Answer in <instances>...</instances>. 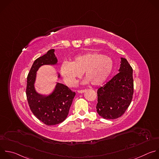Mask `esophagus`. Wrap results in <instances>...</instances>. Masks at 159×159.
Here are the masks:
<instances>
[{"mask_svg":"<svg viewBox=\"0 0 159 159\" xmlns=\"http://www.w3.org/2000/svg\"><path fill=\"white\" fill-rule=\"evenodd\" d=\"M85 91V90H78L77 92H78V93H84Z\"/></svg>","mask_w":159,"mask_h":159,"instance_id":"1","label":"esophagus"}]
</instances>
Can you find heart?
<instances>
[{
    "mask_svg": "<svg viewBox=\"0 0 159 159\" xmlns=\"http://www.w3.org/2000/svg\"><path fill=\"white\" fill-rule=\"evenodd\" d=\"M113 69L112 59L98 52H88L76 56L72 62H64L61 67V73L66 84L74 85L77 79L84 72L92 85L102 84L111 73Z\"/></svg>",
    "mask_w": 159,
    "mask_h": 159,
    "instance_id": "obj_1",
    "label": "heart"
}]
</instances>
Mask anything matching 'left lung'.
I'll use <instances>...</instances> for the list:
<instances>
[{"instance_id":"1","label":"left lung","mask_w":159,"mask_h":159,"mask_svg":"<svg viewBox=\"0 0 159 159\" xmlns=\"http://www.w3.org/2000/svg\"><path fill=\"white\" fill-rule=\"evenodd\" d=\"M119 72L97 90V112L105 119H116L128 109L134 93L133 69L121 58Z\"/></svg>"}]
</instances>
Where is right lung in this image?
I'll use <instances>...</instances> for the list:
<instances>
[{"label": "right lung", "instance_id": "obj_1", "mask_svg": "<svg viewBox=\"0 0 159 159\" xmlns=\"http://www.w3.org/2000/svg\"><path fill=\"white\" fill-rule=\"evenodd\" d=\"M57 62L54 49L49 50L47 54L34 61L27 79L26 95L30 109L39 120L47 125H54L65 120L75 95V92L60 83L57 84L54 92L48 96L35 91L34 83L39 68L43 65H54Z\"/></svg>", "mask_w": 159, "mask_h": 159}]
</instances>
